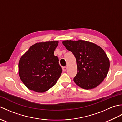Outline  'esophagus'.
Here are the masks:
<instances>
[{"mask_svg":"<svg viewBox=\"0 0 122 122\" xmlns=\"http://www.w3.org/2000/svg\"><path fill=\"white\" fill-rule=\"evenodd\" d=\"M62 69H63V71L65 72V71H66L67 67L66 66H64V67H63V68H62Z\"/></svg>","mask_w":122,"mask_h":122,"instance_id":"esophagus-1","label":"esophagus"}]
</instances>
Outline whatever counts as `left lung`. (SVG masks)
Listing matches in <instances>:
<instances>
[{"label":"left lung","instance_id":"obj_1","mask_svg":"<svg viewBox=\"0 0 122 122\" xmlns=\"http://www.w3.org/2000/svg\"><path fill=\"white\" fill-rule=\"evenodd\" d=\"M63 45L76 57L77 72L73 80L84 89L97 86L107 76L110 61L104 51L95 44L84 40H66Z\"/></svg>","mask_w":122,"mask_h":122}]
</instances>
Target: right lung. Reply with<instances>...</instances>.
Returning a JSON list of instances; mask_svg holds the SVG:
<instances>
[{
    "instance_id": "obj_1",
    "label": "right lung",
    "mask_w": 122,
    "mask_h": 122,
    "mask_svg": "<svg viewBox=\"0 0 122 122\" xmlns=\"http://www.w3.org/2000/svg\"><path fill=\"white\" fill-rule=\"evenodd\" d=\"M58 43V41L37 43L21 57L19 75L29 90L43 93L56 84L62 71L58 56L54 55Z\"/></svg>"
}]
</instances>
